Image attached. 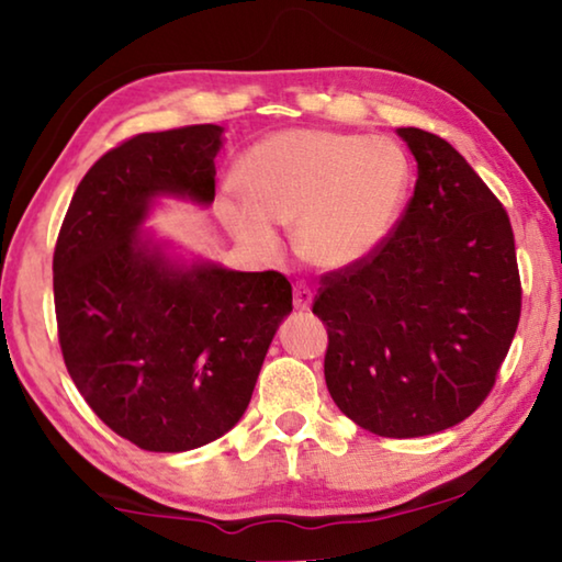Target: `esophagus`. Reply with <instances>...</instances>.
<instances>
[{"mask_svg": "<svg viewBox=\"0 0 562 562\" xmlns=\"http://www.w3.org/2000/svg\"><path fill=\"white\" fill-rule=\"evenodd\" d=\"M311 301H314V291H311L306 283H296V286H293V306L299 311H308Z\"/></svg>", "mask_w": 562, "mask_h": 562, "instance_id": "1", "label": "esophagus"}]
</instances>
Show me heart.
<instances>
[{
	"instance_id": "obj_1",
	"label": "heart",
	"mask_w": 562,
	"mask_h": 562,
	"mask_svg": "<svg viewBox=\"0 0 562 562\" xmlns=\"http://www.w3.org/2000/svg\"><path fill=\"white\" fill-rule=\"evenodd\" d=\"M412 168L390 137L334 131H283L246 153L240 180L228 186L221 213L233 236L256 251L279 248V226H296V244L314 266L344 269L384 244Z\"/></svg>"
}]
</instances>
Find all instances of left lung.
Here are the masks:
<instances>
[{"mask_svg": "<svg viewBox=\"0 0 562 562\" xmlns=\"http://www.w3.org/2000/svg\"><path fill=\"white\" fill-rule=\"evenodd\" d=\"M417 160L407 211L374 254L322 276L324 376L351 422L425 437L468 419L495 386L520 322L510 218L439 135L400 127Z\"/></svg>", "mask_w": 562, "mask_h": 562, "instance_id": "obj_1", "label": "left lung"}]
</instances>
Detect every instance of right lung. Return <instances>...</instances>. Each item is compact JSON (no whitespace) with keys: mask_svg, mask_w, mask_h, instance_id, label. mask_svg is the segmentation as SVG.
<instances>
[{"mask_svg":"<svg viewBox=\"0 0 562 562\" xmlns=\"http://www.w3.org/2000/svg\"><path fill=\"white\" fill-rule=\"evenodd\" d=\"M223 127L143 133L88 170L59 228L55 314L90 409L148 452L226 435L251 402L291 283L279 271L180 263L140 226L155 198L211 205Z\"/></svg>","mask_w":562,"mask_h":562,"instance_id":"1","label":"right lung"}]
</instances>
